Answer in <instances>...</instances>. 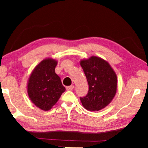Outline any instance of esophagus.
Segmentation results:
<instances>
[{
    "label": "esophagus",
    "mask_w": 148,
    "mask_h": 148,
    "mask_svg": "<svg viewBox=\"0 0 148 148\" xmlns=\"http://www.w3.org/2000/svg\"><path fill=\"white\" fill-rule=\"evenodd\" d=\"M74 88V86H66V89L67 91H71Z\"/></svg>",
    "instance_id": "34e87169"
}]
</instances>
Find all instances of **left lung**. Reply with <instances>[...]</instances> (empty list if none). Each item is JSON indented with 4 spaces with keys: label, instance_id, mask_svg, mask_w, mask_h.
Wrapping results in <instances>:
<instances>
[{
    "label": "left lung",
    "instance_id": "8db88e82",
    "mask_svg": "<svg viewBox=\"0 0 148 148\" xmlns=\"http://www.w3.org/2000/svg\"><path fill=\"white\" fill-rule=\"evenodd\" d=\"M89 85L86 96L80 97L82 105L89 111H99L108 104L117 90V76L109 63L92 56L80 62Z\"/></svg>",
    "mask_w": 148,
    "mask_h": 148
}]
</instances>
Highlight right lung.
<instances>
[{
	"mask_svg": "<svg viewBox=\"0 0 148 148\" xmlns=\"http://www.w3.org/2000/svg\"><path fill=\"white\" fill-rule=\"evenodd\" d=\"M57 62L52 59L42 61L35 67L27 86L29 98L42 110H49L58 101L65 87L55 72Z\"/></svg>",
	"mask_w": 148,
	"mask_h": 148,
	"instance_id": "add662e5",
	"label": "right lung"
}]
</instances>
